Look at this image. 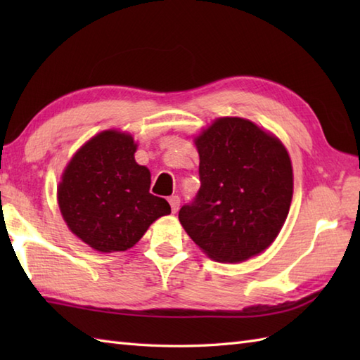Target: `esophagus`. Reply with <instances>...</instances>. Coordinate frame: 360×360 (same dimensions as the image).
<instances>
[{"label":"esophagus","mask_w":360,"mask_h":360,"mask_svg":"<svg viewBox=\"0 0 360 360\" xmlns=\"http://www.w3.org/2000/svg\"><path fill=\"white\" fill-rule=\"evenodd\" d=\"M168 202H170V205H172L173 213H176L179 209V205H181V198L178 195H173V196L168 198Z\"/></svg>","instance_id":"obj_1"}]
</instances>
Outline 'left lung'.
I'll return each mask as SVG.
<instances>
[{"instance_id": "1", "label": "left lung", "mask_w": 360, "mask_h": 360, "mask_svg": "<svg viewBox=\"0 0 360 360\" xmlns=\"http://www.w3.org/2000/svg\"><path fill=\"white\" fill-rule=\"evenodd\" d=\"M200 181L179 210L190 238L217 262L240 263L278 235L292 200V167L278 139L240 117H223L196 139Z\"/></svg>"}]
</instances>
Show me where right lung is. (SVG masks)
Returning a JSON list of instances; mask_svg holds the SVG:
<instances>
[{"mask_svg": "<svg viewBox=\"0 0 360 360\" xmlns=\"http://www.w3.org/2000/svg\"><path fill=\"white\" fill-rule=\"evenodd\" d=\"M133 137L103 131L75 153L58 187L68 227L101 252L133 248L153 221L172 212L150 193V172L134 160Z\"/></svg>", "mask_w": 360, "mask_h": 360, "instance_id": "1", "label": "right lung"}]
</instances>
